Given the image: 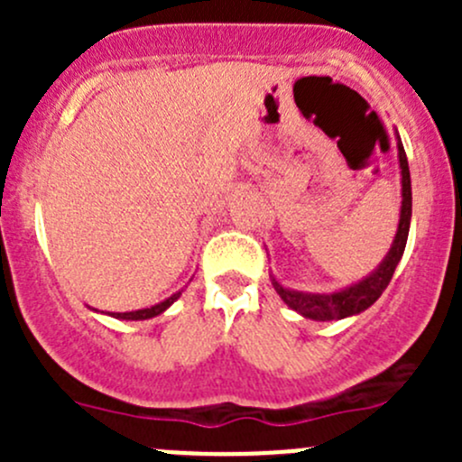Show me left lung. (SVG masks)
<instances>
[{"label":"left lung","mask_w":462,"mask_h":462,"mask_svg":"<svg viewBox=\"0 0 462 462\" xmlns=\"http://www.w3.org/2000/svg\"><path fill=\"white\" fill-rule=\"evenodd\" d=\"M398 156H400V170H402V208H400V223L398 232H395L393 245H391L389 254L380 263V268L366 279H362L356 286H348L344 291L333 292V295H310V292H295L283 288L282 283H274V291L279 292L283 301L297 310L300 315L318 321L342 319L348 315H357L362 310L375 304L377 297L384 292L389 286L391 277H393L395 268H398L400 259H402L404 245H407L409 236V223H411V176H409V162L407 153H404L402 143H398Z\"/></svg>","instance_id":"obj_1"}]
</instances>
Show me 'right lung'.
<instances>
[{
  "mask_svg": "<svg viewBox=\"0 0 462 462\" xmlns=\"http://www.w3.org/2000/svg\"><path fill=\"white\" fill-rule=\"evenodd\" d=\"M180 292H176V295H171L170 300L161 301V304L152 306V309H143V310H132V313H114V318L118 319H149V318H156V315H161L162 310L170 309L171 304H174L176 300H179Z\"/></svg>",
  "mask_w": 462,
  "mask_h": 462,
  "instance_id": "obj_1",
  "label": "right lung"
}]
</instances>
